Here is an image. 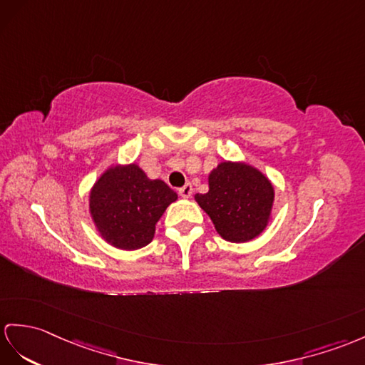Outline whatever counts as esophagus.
I'll return each instance as SVG.
<instances>
[{
    "mask_svg": "<svg viewBox=\"0 0 365 365\" xmlns=\"http://www.w3.org/2000/svg\"><path fill=\"white\" fill-rule=\"evenodd\" d=\"M180 192V195L182 198H190L192 197V193H193V189H192V184L190 182H187L185 185H182V187L178 190Z\"/></svg>",
    "mask_w": 365,
    "mask_h": 365,
    "instance_id": "34e87169",
    "label": "esophagus"
}]
</instances>
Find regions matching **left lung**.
I'll list each match as a JSON object with an SVG mask.
<instances>
[{
    "label": "left lung",
    "mask_w": 365,
    "mask_h": 365,
    "mask_svg": "<svg viewBox=\"0 0 365 365\" xmlns=\"http://www.w3.org/2000/svg\"><path fill=\"white\" fill-rule=\"evenodd\" d=\"M195 200L227 242L245 243L268 226L274 202L271 181L255 167L225 161L209 175V192Z\"/></svg>",
    "instance_id": "8db88e82"
}]
</instances>
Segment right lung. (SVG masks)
Instances as JSON below:
<instances>
[{
	"label": "right lung",
	"instance_id": "right-lung-1",
	"mask_svg": "<svg viewBox=\"0 0 365 365\" xmlns=\"http://www.w3.org/2000/svg\"><path fill=\"white\" fill-rule=\"evenodd\" d=\"M176 198V192L161 180H150L139 165H115L93 185L90 213L106 243L135 251L152 242L156 223Z\"/></svg>",
	"mask_w": 365,
	"mask_h": 365
}]
</instances>
